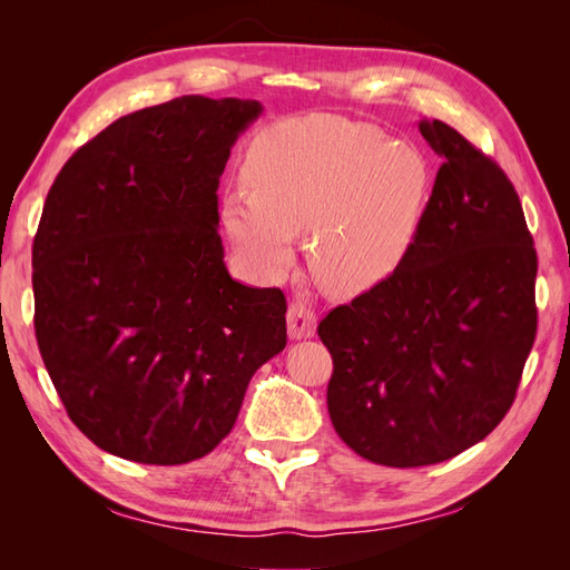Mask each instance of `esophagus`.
Masks as SVG:
<instances>
[{"label": "esophagus", "mask_w": 570, "mask_h": 570, "mask_svg": "<svg viewBox=\"0 0 570 570\" xmlns=\"http://www.w3.org/2000/svg\"><path fill=\"white\" fill-rule=\"evenodd\" d=\"M287 333L292 340H306L316 333V314L299 299L287 308Z\"/></svg>", "instance_id": "34e87169"}]
</instances>
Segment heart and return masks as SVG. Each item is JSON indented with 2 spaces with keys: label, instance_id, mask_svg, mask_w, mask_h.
<instances>
[{
  "label": "heart",
  "instance_id": "1",
  "mask_svg": "<svg viewBox=\"0 0 570 570\" xmlns=\"http://www.w3.org/2000/svg\"><path fill=\"white\" fill-rule=\"evenodd\" d=\"M247 189L223 199V226L245 264L278 278L295 233L312 230V268L335 292L383 283L404 264L433 197L428 154L371 124L306 116L254 137Z\"/></svg>",
  "mask_w": 570,
  "mask_h": 570
}]
</instances>
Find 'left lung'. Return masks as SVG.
I'll use <instances>...</instances> for the list:
<instances>
[{"mask_svg":"<svg viewBox=\"0 0 570 570\" xmlns=\"http://www.w3.org/2000/svg\"><path fill=\"white\" fill-rule=\"evenodd\" d=\"M419 130L444 164L416 243L390 278L318 325L333 354V428L392 469L485 440L513 404L538 331V256L511 180L442 120Z\"/></svg>","mask_w":570,"mask_h":570,"instance_id":"1","label":"left lung"}]
</instances>
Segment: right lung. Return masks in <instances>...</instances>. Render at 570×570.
<instances>
[{
	"instance_id": "right-lung-1",
	"label": "right lung",
	"mask_w": 570,
	"mask_h": 570,
	"mask_svg": "<svg viewBox=\"0 0 570 570\" xmlns=\"http://www.w3.org/2000/svg\"><path fill=\"white\" fill-rule=\"evenodd\" d=\"M262 111L187 95L120 116L49 189L32 243L40 354L68 416L114 456L209 454L285 350V295L230 278L218 235V178Z\"/></svg>"
}]
</instances>
